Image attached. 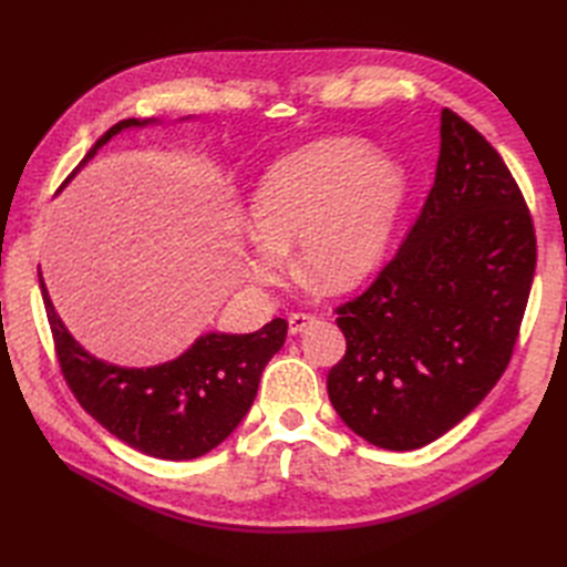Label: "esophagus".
Masks as SVG:
<instances>
[{"instance_id":"34e87169","label":"esophagus","mask_w":567,"mask_h":567,"mask_svg":"<svg viewBox=\"0 0 567 567\" xmlns=\"http://www.w3.org/2000/svg\"><path fill=\"white\" fill-rule=\"evenodd\" d=\"M315 321V315L312 312H293L288 317V331L290 333H300V331H305L307 326H310Z\"/></svg>"}]
</instances>
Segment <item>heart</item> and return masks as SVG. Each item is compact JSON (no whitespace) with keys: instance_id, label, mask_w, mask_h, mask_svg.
<instances>
[{"instance_id":"heart-1","label":"heart","mask_w":567,"mask_h":567,"mask_svg":"<svg viewBox=\"0 0 567 567\" xmlns=\"http://www.w3.org/2000/svg\"><path fill=\"white\" fill-rule=\"evenodd\" d=\"M404 198V169L364 142L329 136L290 151L252 194V279L277 281L284 250L298 246L307 279L326 290L357 286L381 262Z\"/></svg>"}]
</instances>
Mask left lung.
<instances>
[{"label":"left lung","mask_w":567,"mask_h":567,"mask_svg":"<svg viewBox=\"0 0 567 567\" xmlns=\"http://www.w3.org/2000/svg\"><path fill=\"white\" fill-rule=\"evenodd\" d=\"M435 184L400 250L336 307L346 354L326 388L350 431L381 450L431 444L502 379L520 333L537 238L494 146L450 109Z\"/></svg>","instance_id":"left-lung-1"}]
</instances>
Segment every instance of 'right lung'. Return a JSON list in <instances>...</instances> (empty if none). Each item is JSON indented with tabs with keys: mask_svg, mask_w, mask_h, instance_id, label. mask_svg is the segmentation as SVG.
Returning a JSON list of instances; mask_svg holds the SVG:
<instances>
[{
	"mask_svg": "<svg viewBox=\"0 0 567 567\" xmlns=\"http://www.w3.org/2000/svg\"><path fill=\"white\" fill-rule=\"evenodd\" d=\"M148 123L156 120H120L87 151L71 177L117 132ZM40 288L61 373L80 406L132 450L167 461L198 458L234 433L288 331L286 319H274L246 336L205 333L173 362L123 369L84 352L51 305L42 274Z\"/></svg>",
	"mask_w": 567,
	"mask_h": 567,
	"instance_id": "obj_1",
	"label": "right lung"
}]
</instances>
